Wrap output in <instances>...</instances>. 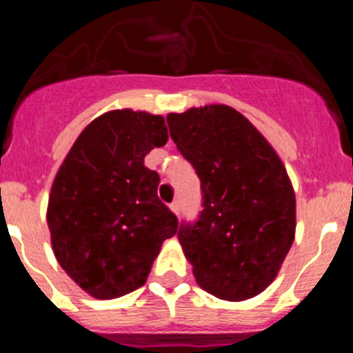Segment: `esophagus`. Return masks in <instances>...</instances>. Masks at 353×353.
I'll use <instances>...</instances> for the list:
<instances>
[{"label":"esophagus","instance_id":"esophagus-1","mask_svg":"<svg viewBox=\"0 0 353 353\" xmlns=\"http://www.w3.org/2000/svg\"><path fill=\"white\" fill-rule=\"evenodd\" d=\"M170 208H171V212H173V214H176V215L180 214V203H179V201H173V203L170 205Z\"/></svg>","mask_w":353,"mask_h":353}]
</instances>
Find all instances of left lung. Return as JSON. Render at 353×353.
<instances>
[{
  "label": "left lung",
  "instance_id": "left-lung-1",
  "mask_svg": "<svg viewBox=\"0 0 353 353\" xmlns=\"http://www.w3.org/2000/svg\"><path fill=\"white\" fill-rule=\"evenodd\" d=\"M168 125L201 183L203 210L176 233L196 281L224 301L254 297L274 281L295 235V194L281 159L230 105L171 113Z\"/></svg>",
  "mask_w": 353,
  "mask_h": 353
}]
</instances>
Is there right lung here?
I'll list each match as a JSON object with an SVG mask.
<instances>
[{
	"instance_id": "obj_1",
	"label": "right lung",
	"mask_w": 353,
	"mask_h": 353,
	"mask_svg": "<svg viewBox=\"0 0 353 353\" xmlns=\"http://www.w3.org/2000/svg\"><path fill=\"white\" fill-rule=\"evenodd\" d=\"M159 114L109 111L76 139L52 183L48 224L61 269L95 299L145 285L179 219L157 196L145 155L166 145Z\"/></svg>"
}]
</instances>
